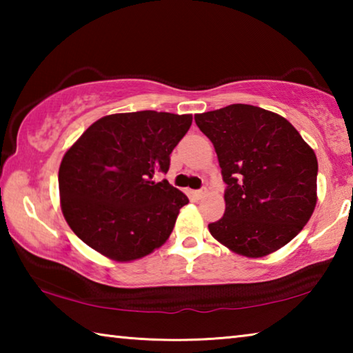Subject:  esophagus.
<instances>
[{"label":"esophagus","instance_id":"34e87169","mask_svg":"<svg viewBox=\"0 0 353 353\" xmlns=\"http://www.w3.org/2000/svg\"><path fill=\"white\" fill-rule=\"evenodd\" d=\"M205 194H207V188H201V190L193 191V198L194 199H202Z\"/></svg>","mask_w":353,"mask_h":353}]
</instances>
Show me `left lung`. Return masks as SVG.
Segmentation results:
<instances>
[{
    "label": "left lung",
    "mask_w": 353,
    "mask_h": 353,
    "mask_svg": "<svg viewBox=\"0 0 353 353\" xmlns=\"http://www.w3.org/2000/svg\"><path fill=\"white\" fill-rule=\"evenodd\" d=\"M213 143L227 188L225 212L208 224L212 236L249 259L276 252L312 218L318 159L277 113L232 104L194 115Z\"/></svg>",
    "instance_id": "obj_1"
}]
</instances>
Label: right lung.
I'll use <instances>...</instances> for the list:
<instances>
[{"label": "right lung", "instance_id": "add662e5", "mask_svg": "<svg viewBox=\"0 0 353 353\" xmlns=\"http://www.w3.org/2000/svg\"><path fill=\"white\" fill-rule=\"evenodd\" d=\"M191 115L141 110L94 121L65 152L59 193L65 219L81 240L115 261H132L162 246L188 204L159 172L188 132Z\"/></svg>", "mask_w": 353, "mask_h": 353}]
</instances>
